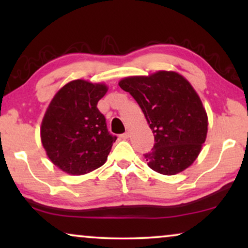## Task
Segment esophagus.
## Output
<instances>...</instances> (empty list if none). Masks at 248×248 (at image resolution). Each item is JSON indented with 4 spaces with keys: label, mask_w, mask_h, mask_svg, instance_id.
<instances>
[{
    "label": "esophagus",
    "mask_w": 248,
    "mask_h": 248,
    "mask_svg": "<svg viewBox=\"0 0 248 248\" xmlns=\"http://www.w3.org/2000/svg\"><path fill=\"white\" fill-rule=\"evenodd\" d=\"M121 138L123 139V140H127V139L130 138V133H128V132H125L124 134H122V135H121Z\"/></svg>",
    "instance_id": "esophagus-1"
}]
</instances>
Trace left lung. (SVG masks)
Listing matches in <instances>:
<instances>
[{"label": "left lung", "instance_id": "left-lung-1", "mask_svg": "<svg viewBox=\"0 0 248 248\" xmlns=\"http://www.w3.org/2000/svg\"><path fill=\"white\" fill-rule=\"evenodd\" d=\"M143 111L155 135L148 166L162 175L188 168L201 152L208 133V115L192 84L175 71L126 77L118 82Z\"/></svg>", "mask_w": 248, "mask_h": 248}]
</instances>
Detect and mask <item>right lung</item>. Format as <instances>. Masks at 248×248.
I'll return each instance as SVG.
<instances>
[{
  "mask_svg": "<svg viewBox=\"0 0 248 248\" xmlns=\"http://www.w3.org/2000/svg\"><path fill=\"white\" fill-rule=\"evenodd\" d=\"M108 91L105 83L78 79L55 93L40 126V140L49 160L69 175L94 170L107 160L116 137L108 133L97 104Z\"/></svg>",
  "mask_w": 248,
  "mask_h": 248,
  "instance_id": "obj_1",
  "label": "right lung"
}]
</instances>
